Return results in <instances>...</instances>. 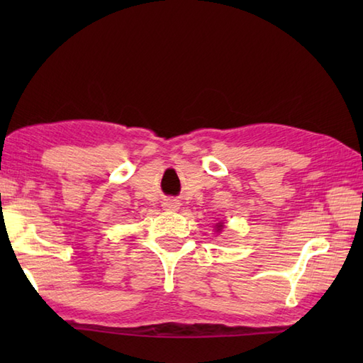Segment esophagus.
Masks as SVG:
<instances>
[{"instance_id": "1", "label": "esophagus", "mask_w": 363, "mask_h": 363, "mask_svg": "<svg viewBox=\"0 0 363 363\" xmlns=\"http://www.w3.org/2000/svg\"><path fill=\"white\" fill-rule=\"evenodd\" d=\"M165 207H167L168 211H177V209H179V203H177L176 199H172V201H168L165 204Z\"/></svg>"}]
</instances>
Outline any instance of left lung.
Returning <instances> with one entry per match:
<instances>
[{"instance_id":"8db88e82","label":"left lung","mask_w":363,"mask_h":363,"mask_svg":"<svg viewBox=\"0 0 363 363\" xmlns=\"http://www.w3.org/2000/svg\"><path fill=\"white\" fill-rule=\"evenodd\" d=\"M223 230V223H217V233H221Z\"/></svg>"}]
</instances>
